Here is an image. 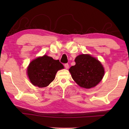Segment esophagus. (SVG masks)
Instances as JSON below:
<instances>
[{"instance_id":"esophagus-1","label":"esophagus","mask_w":129,"mask_h":129,"mask_svg":"<svg viewBox=\"0 0 129 129\" xmlns=\"http://www.w3.org/2000/svg\"><path fill=\"white\" fill-rule=\"evenodd\" d=\"M64 67H65L66 69L69 68V64H64Z\"/></svg>"}]
</instances>
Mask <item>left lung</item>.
<instances>
[{
    "instance_id": "1",
    "label": "left lung",
    "mask_w": 129,
    "mask_h": 129,
    "mask_svg": "<svg viewBox=\"0 0 129 129\" xmlns=\"http://www.w3.org/2000/svg\"><path fill=\"white\" fill-rule=\"evenodd\" d=\"M76 65L69 69L73 80L82 88L95 86L104 76V69L99 60L89 54H80L75 59Z\"/></svg>"
}]
</instances>
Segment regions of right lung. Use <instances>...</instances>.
Instances as JSON below:
<instances>
[{
    "label": "right lung",
    "mask_w": 129,
    "mask_h": 129,
    "mask_svg": "<svg viewBox=\"0 0 129 129\" xmlns=\"http://www.w3.org/2000/svg\"><path fill=\"white\" fill-rule=\"evenodd\" d=\"M64 68L60 61L44 55L30 62L27 73L30 82L40 88L46 87L54 80L58 70Z\"/></svg>",
    "instance_id": "1"
}]
</instances>
